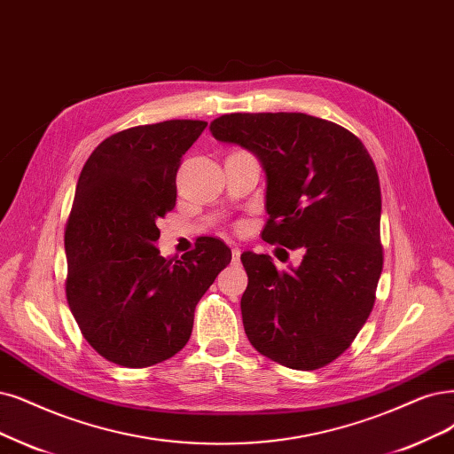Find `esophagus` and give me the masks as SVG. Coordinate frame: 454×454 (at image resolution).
I'll return each mask as SVG.
<instances>
[{
  "label": "esophagus",
  "mask_w": 454,
  "mask_h": 454,
  "mask_svg": "<svg viewBox=\"0 0 454 454\" xmlns=\"http://www.w3.org/2000/svg\"><path fill=\"white\" fill-rule=\"evenodd\" d=\"M239 258H241V248H231V260H233V263H238L239 262Z\"/></svg>",
  "instance_id": "obj_1"
}]
</instances>
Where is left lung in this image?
<instances>
[{"label":"left lung","mask_w":454,"mask_h":454,"mask_svg":"<svg viewBox=\"0 0 454 454\" xmlns=\"http://www.w3.org/2000/svg\"><path fill=\"white\" fill-rule=\"evenodd\" d=\"M209 130L218 142L253 151L263 166V241L305 253L290 271L267 254H241L250 344L295 371L333 363L371 316L383 270L372 157L348 129L301 112L224 114Z\"/></svg>","instance_id":"8db88e82"}]
</instances>
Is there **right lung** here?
<instances>
[{"label": "right lung", "instance_id": "add662e5", "mask_svg": "<svg viewBox=\"0 0 454 454\" xmlns=\"http://www.w3.org/2000/svg\"><path fill=\"white\" fill-rule=\"evenodd\" d=\"M206 127L170 120L115 132L78 177L65 224L67 303L83 339L120 366L174 357L191 339L198 301L231 260L215 238L181 260L155 247L157 221L176 207L181 159Z\"/></svg>", "mask_w": 454, "mask_h": 454}]
</instances>
